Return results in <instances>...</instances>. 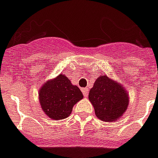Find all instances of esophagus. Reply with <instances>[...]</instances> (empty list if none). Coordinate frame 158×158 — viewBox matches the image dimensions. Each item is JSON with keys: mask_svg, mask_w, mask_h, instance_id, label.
Masks as SVG:
<instances>
[{"mask_svg": "<svg viewBox=\"0 0 158 158\" xmlns=\"http://www.w3.org/2000/svg\"><path fill=\"white\" fill-rule=\"evenodd\" d=\"M81 91H82V93H83V95H84L85 98H87V97H88V92H89L88 88L82 89Z\"/></svg>", "mask_w": 158, "mask_h": 158, "instance_id": "esophagus-1", "label": "esophagus"}]
</instances>
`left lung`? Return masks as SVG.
Masks as SVG:
<instances>
[{
    "mask_svg": "<svg viewBox=\"0 0 158 158\" xmlns=\"http://www.w3.org/2000/svg\"><path fill=\"white\" fill-rule=\"evenodd\" d=\"M89 100L100 120L114 122L126 112L129 97L122 85L106 75H101L89 90Z\"/></svg>",
    "mask_w": 158,
    "mask_h": 158,
    "instance_id": "1",
    "label": "left lung"
}]
</instances>
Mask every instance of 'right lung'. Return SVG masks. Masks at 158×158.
<instances>
[{"mask_svg": "<svg viewBox=\"0 0 158 158\" xmlns=\"http://www.w3.org/2000/svg\"><path fill=\"white\" fill-rule=\"evenodd\" d=\"M38 95L40 107L52 120L68 118L74 105L83 98L80 89L62 73L44 82Z\"/></svg>", "mask_w": 158, "mask_h": 158, "instance_id": "right-lung-1", "label": "right lung"}]
</instances>
